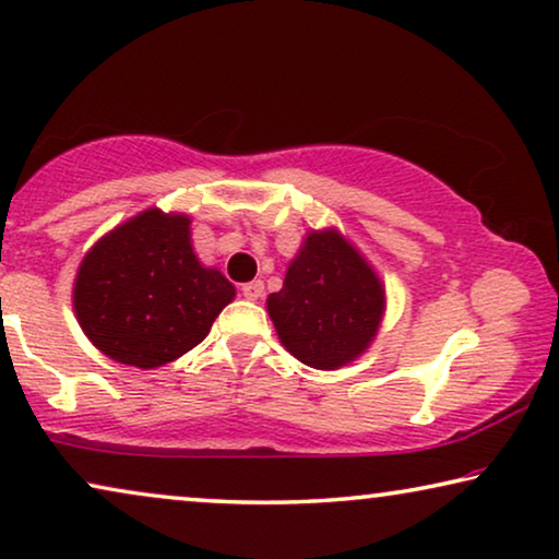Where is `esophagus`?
Returning a JSON list of instances; mask_svg holds the SVG:
<instances>
[{"mask_svg":"<svg viewBox=\"0 0 559 559\" xmlns=\"http://www.w3.org/2000/svg\"><path fill=\"white\" fill-rule=\"evenodd\" d=\"M241 295L247 297V300H259V297L264 295V282H262V280L247 282V285L241 287Z\"/></svg>","mask_w":559,"mask_h":559,"instance_id":"esophagus-1","label":"esophagus"}]
</instances>
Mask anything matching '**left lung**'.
Listing matches in <instances>:
<instances>
[{
	"label": "left lung",
	"mask_w": 559,
	"mask_h": 559,
	"mask_svg": "<svg viewBox=\"0 0 559 559\" xmlns=\"http://www.w3.org/2000/svg\"><path fill=\"white\" fill-rule=\"evenodd\" d=\"M266 310L282 346L312 369L328 371L354 361L373 341L384 289L338 234H310Z\"/></svg>",
	"instance_id": "8db88e82"
}]
</instances>
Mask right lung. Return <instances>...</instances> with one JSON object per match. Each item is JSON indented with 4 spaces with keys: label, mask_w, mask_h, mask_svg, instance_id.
Returning a JSON list of instances; mask_svg holds the SVG:
<instances>
[{
    "label": "right lung",
    "mask_w": 559,
    "mask_h": 559,
    "mask_svg": "<svg viewBox=\"0 0 559 559\" xmlns=\"http://www.w3.org/2000/svg\"><path fill=\"white\" fill-rule=\"evenodd\" d=\"M190 221L152 209L104 236L81 262L73 308L106 356L136 369L170 364L209 335L236 289L190 247Z\"/></svg>",
    "instance_id": "add662e5"
}]
</instances>
